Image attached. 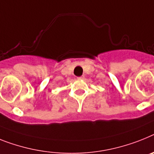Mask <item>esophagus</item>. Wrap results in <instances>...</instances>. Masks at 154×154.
<instances>
[{
  "label": "esophagus",
  "mask_w": 154,
  "mask_h": 154,
  "mask_svg": "<svg viewBox=\"0 0 154 154\" xmlns=\"http://www.w3.org/2000/svg\"><path fill=\"white\" fill-rule=\"evenodd\" d=\"M78 79H84L85 77H84V76H81V77H77Z\"/></svg>",
  "instance_id": "1"
}]
</instances>
